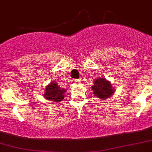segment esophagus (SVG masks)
Segmentation results:
<instances>
[{"instance_id": "obj_1", "label": "esophagus", "mask_w": 152, "mask_h": 152, "mask_svg": "<svg viewBox=\"0 0 152 152\" xmlns=\"http://www.w3.org/2000/svg\"><path fill=\"white\" fill-rule=\"evenodd\" d=\"M74 81H75V83H80V80H79V79H75V80H74Z\"/></svg>"}]
</instances>
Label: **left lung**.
<instances>
[{
	"label": "left lung",
	"mask_w": 152,
	"mask_h": 152,
	"mask_svg": "<svg viewBox=\"0 0 152 152\" xmlns=\"http://www.w3.org/2000/svg\"><path fill=\"white\" fill-rule=\"evenodd\" d=\"M92 90L93 91V94L102 100L110 98L115 92L112 83L102 77H99L94 80Z\"/></svg>",
	"instance_id": "left-lung-1"
}]
</instances>
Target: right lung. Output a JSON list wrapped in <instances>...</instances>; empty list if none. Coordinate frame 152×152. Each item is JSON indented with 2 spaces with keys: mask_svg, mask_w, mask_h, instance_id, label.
Masks as SVG:
<instances>
[{
  "mask_svg": "<svg viewBox=\"0 0 152 152\" xmlns=\"http://www.w3.org/2000/svg\"><path fill=\"white\" fill-rule=\"evenodd\" d=\"M67 90L59 87L56 81H52L46 86L44 97L47 100L60 102L63 100L64 96Z\"/></svg>",
  "mask_w": 152,
  "mask_h": 152,
  "instance_id": "1",
  "label": "right lung"
}]
</instances>
